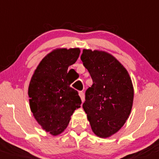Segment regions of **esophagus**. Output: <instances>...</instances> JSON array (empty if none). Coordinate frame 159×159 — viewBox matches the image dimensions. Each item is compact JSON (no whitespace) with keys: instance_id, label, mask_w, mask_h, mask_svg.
<instances>
[{"instance_id":"34e87169","label":"esophagus","mask_w":159,"mask_h":159,"mask_svg":"<svg viewBox=\"0 0 159 159\" xmlns=\"http://www.w3.org/2000/svg\"><path fill=\"white\" fill-rule=\"evenodd\" d=\"M78 94H79L80 98H81V102H83L84 101V94L83 93V91H79V92H78Z\"/></svg>"}]
</instances>
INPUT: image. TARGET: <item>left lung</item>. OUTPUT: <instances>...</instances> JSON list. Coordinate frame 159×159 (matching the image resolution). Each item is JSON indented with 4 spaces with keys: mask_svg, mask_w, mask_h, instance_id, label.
Here are the masks:
<instances>
[{
    "mask_svg": "<svg viewBox=\"0 0 159 159\" xmlns=\"http://www.w3.org/2000/svg\"><path fill=\"white\" fill-rule=\"evenodd\" d=\"M93 81L85 92L83 108L92 131L100 138L118 132L131 113L134 89L126 68L103 51L84 49L81 56Z\"/></svg>",
    "mask_w": 159,
    "mask_h": 159,
    "instance_id": "8db88e82",
    "label": "left lung"
}]
</instances>
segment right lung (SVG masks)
<instances>
[{"label":"right lung","mask_w":159,"mask_h":159,"mask_svg":"<svg viewBox=\"0 0 159 159\" xmlns=\"http://www.w3.org/2000/svg\"><path fill=\"white\" fill-rule=\"evenodd\" d=\"M81 51L57 48L38 65L28 87L30 108L43 129L56 136L68 127L70 116L81 107L76 90L70 87L68 67L76 62Z\"/></svg>","instance_id":"right-lung-1"}]
</instances>
